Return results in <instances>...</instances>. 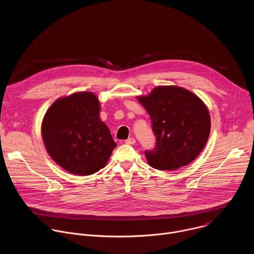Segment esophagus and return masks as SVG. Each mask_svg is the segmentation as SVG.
Returning <instances> with one entry per match:
<instances>
[{
    "instance_id": "esophagus-1",
    "label": "esophagus",
    "mask_w": 254,
    "mask_h": 254,
    "mask_svg": "<svg viewBox=\"0 0 254 254\" xmlns=\"http://www.w3.org/2000/svg\"><path fill=\"white\" fill-rule=\"evenodd\" d=\"M126 143L127 144H134L135 143V139L133 137H129L126 140Z\"/></svg>"
}]
</instances>
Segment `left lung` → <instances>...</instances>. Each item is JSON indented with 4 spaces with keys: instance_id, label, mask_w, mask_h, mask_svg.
<instances>
[{
    "instance_id": "obj_1",
    "label": "left lung",
    "mask_w": 254,
    "mask_h": 254,
    "mask_svg": "<svg viewBox=\"0 0 254 254\" xmlns=\"http://www.w3.org/2000/svg\"><path fill=\"white\" fill-rule=\"evenodd\" d=\"M137 99L151 117L157 138L155 149L144 153L149 165L175 171L194 161L203 151L211 128L205 103L193 92L174 85L155 87Z\"/></svg>"
}]
</instances>
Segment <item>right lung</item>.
I'll use <instances>...</instances> for the list:
<instances>
[{"label": "right lung", "mask_w": 254, "mask_h": 254, "mask_svg": "<svg viewBox=\"0 0 254 254\" xmlns=\"http://www.w3.org/2000/svg\"><path fill=\"white\" fill-rule=\"evenodd\" d=\"M99 112L95 94L83 91L55 100L44 116L41 131L45 148L52 160L71 174L96 173L117 147Z\"/></svg>", "instance_id": "add662e5"}]
</instances>
